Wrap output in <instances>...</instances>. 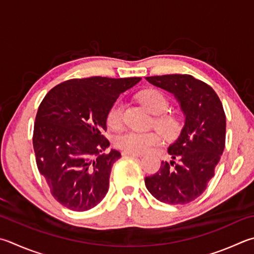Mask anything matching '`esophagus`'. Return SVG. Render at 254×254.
<instances>
[{
  "instance_id": "obj_1",
  "label": "esophagus",
  "mask_w": 254,
  "mask_h": 254,
  "mask_svg": "<svg viewBox=\"0 0 254 254\" xmlns=\"http://www.w3.org/2000/svg\"><path fill=\"white\" fill-rule=\"evenodd\" d=\"M122 155H124V156H135V158H141V156H143L142 153H135V152H128V151H123Z\"/></svg>"
}]
</instances>
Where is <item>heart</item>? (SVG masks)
I'll return each mask as SVG.
<instances>
[{
  "mask_svg": "<svg viewBox=\"0 0 254 254\" xmlns=\"http://www.w3.org/2000/svg\"><path fill=\"white\" fill-rule=\"evenodd\" d=\"M142 104L152 114H162L169 107V101L162 92L158 90H146L140 94ZM124 103L122 100H117L110 107L107 113V123L110 127L118 128L121 127L123 120ZM155 126L158 127L167 137H172L179 131V121L171 115H164L155 119ZM115 144L124 151L142 153L150 150L152 146L160 144L161 135L158 132H136L127 130L115 136Z\"/></svg>",
  "mask_w": 254,
  "mask_h": 254,
  "instance_id": "heart-1",
  "label": "heart"
}]
</instances>
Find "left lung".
I'll list each match as a JSON object with an SVG mask.
<instances>
[{
	"label": "left lung",
	"instance_id": "1",
	"mask_svg": "<svg viewBox=\"0 0 254 254\" xmlns=\"http://www.w3.org/2000/svg\"><path fill=\"white\" fill-rule=\"evenodd\" d=\"M152 85L174 95L184 123L172 144L171 158L179 164L161 163L159 171L145 178V187L156 200L186 204L205 191L213 178L225 144V114L214 90L189 74L147 76Z\"/></svg>",
	"mask_w": 254,
	"mask_h": 254
}]
</instances>
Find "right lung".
Listing matches in <instances>:
<instances>
[{
  "label": "right lung",
  "instance_id": "1",
  "mask_svg": "<svg viewBox=\"0 0 254 254\" xmlns=\"http://www.w3.org/2000/svg\"><path fill=\"white\" fill-rule=\"evenodd\" d=\"M141 77L92 76L53 87L36 113L33 147L40 173L54 199L73 211L98 205L109 191L110 174L120 152L103 132L107 113L123 92Z\"/></svg>",
  "mask_w": 254,
  "mask_h": 254
}]
</instances>
